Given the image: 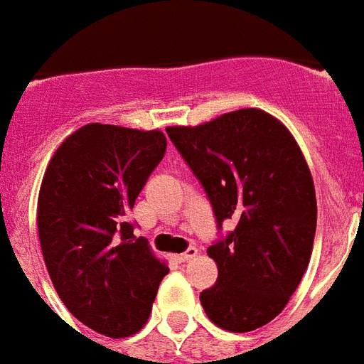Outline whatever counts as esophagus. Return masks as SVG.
I'll use <instances>...</instances> for the list:
<instances>
[{
    "instance_id": "1",
    "label": "esophagus",
    "mask_w": 364,
    "mask_h": 364,
    "mask_svg": "<svg viewBox=\"0 0 364 364\" xmlns=\"http://www.w3.org/2000/svg\"><path fill=\"white\" fill-rule=\"evenodd\" d=\"M196 255H198V249L194 247V245H191V247H188L185 253L176 255V259H177V262H188V260H193Z\"/></svg>"
}]
</instances>
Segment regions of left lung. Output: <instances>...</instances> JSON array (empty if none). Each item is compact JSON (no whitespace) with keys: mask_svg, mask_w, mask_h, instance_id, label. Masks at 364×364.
<instances>
[{"mask_svg":"<svg viewBox=\"0 0 364 364\" xmlns=\"http://www.w3.org/2000/svg\"><path fill=\"white\" fill-rule=\"evenodd\" d=\"M166 132L204 187L217 230L234 223L208 247L219 276L200 302L221 328L262 327L296 291L316 238V188L302 151L282 122L260 109Z\"/></svg>","mask_w":364,"mask_h":364,"instance_id":"obj_1","label":"left lung"}]
</instances>
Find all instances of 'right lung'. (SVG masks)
Masks as SVG:
<instances>
[{
	"label": "right lung",
	"mask_w": 364,
	"mask_h": 364,
	"mask_svg": "<svg viewBox=\"0 0 364 364\" xmlns=\"http://www.w3.org/2000/svg\"><path fill=\"white\" fill-rule=\"evenodd\" d=\"M166 136L87 124L54 153L37 200V230L56 293L96 333L124 338L145 325L162 277L128 213L164 159Z\"/></svg>",
	"instance_id": "add662e5"
}]
</instances>
